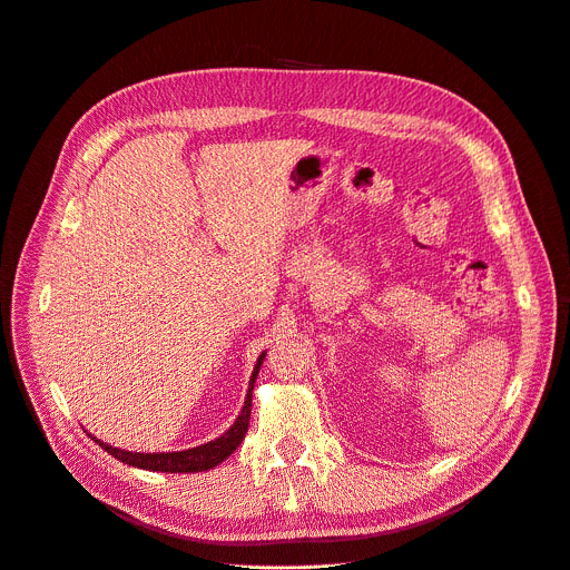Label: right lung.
I'll return each mask as SVG.
<instances>
[{"label":"right lung","instance_id":"add662e5","mask_svg":"<svg viewBox=\"0 0 570 570\" xmlns=\"http://www.w3.org/2000/svg\"><path fill=\"white\" fill-rule=\"evenodd\" d=\"M265 351L258 355V361L254 365L252 379H249V387H247V397H245V406L243 411L237 413L235 423L215 441H207L203 445L189 448V451H170V453H134V451H122V448H115L104 443L101 439L92 436L95 443H99L106 453H110L115 460L125 462L129 466L136 469H145V471H161V473H196V471H207L215 469L217 464H222L224 460H228L237 445L243 443L247 428H249V415H252V393H254V383L258 376V370L263 365Z\"/></svg>","mask_w":570,"mask_h":570}]
</instances>
